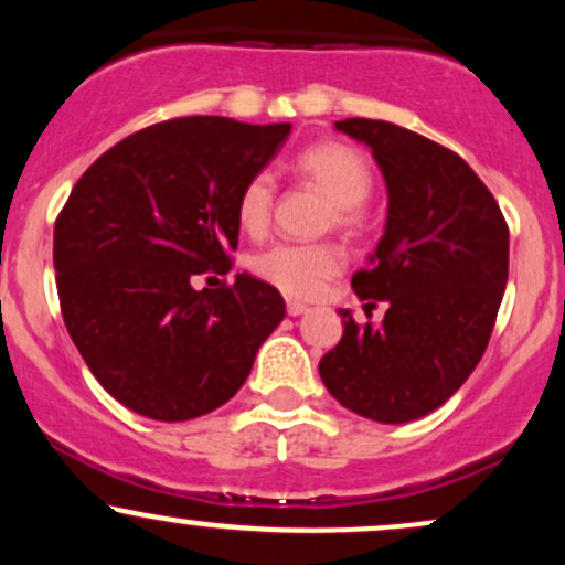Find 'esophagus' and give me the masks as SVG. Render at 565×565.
<instances>
[{"instance_id":"1","label":"esophagus","mask_w":565,"mask_h":565,"mask_svg":"<svg viewBox=\"0 0 565 565\" xmlns=\"http://www.w3.org/2000/svg\"><path fill=\"white\" fill-rule=\"evenodd\" d=\"M287 313H289V316H302V313H308V305L297 302V300H289V302H287Z\"/></svg>"}]
</instances>
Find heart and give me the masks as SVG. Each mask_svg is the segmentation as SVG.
<instances>
[{
	"mask_svg": "<svg viewBox=\"0 0 565 565\" xmlns=\"http://www.w3.org/2000/svg\"><path fill=\"white\" fill-rule=\"evenodd\" d=\"M300 170L310 183H316L337 206V223L355 225L361 206L372 193L374 178L369 161L345 142L323 140L308 146L297 157ZM270 210H274V178L268 172H257L246 180L238 196V225L249 236H260L268 228ZM255 274L270 287L281 289L289 297L319 295L329 278L340 274L342 257L329 244H274L260 252L252 263Z\"/></svg>",
	"mask_w": 565,
	"mask_h": 565,
	"instance_id": "heart-1",
	"label": "heart"
}]
</instances>
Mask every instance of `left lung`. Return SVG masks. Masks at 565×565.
I'll list each match as a JSON object with an SVG mask.
<instances>
[{
    "label": "left lung",
    "mask_w": 565,
    "mask_h": 565,
    "mask_svg": "<svg viewBox=\"0 0 565 565\" xmlns=\"http://www.w3.org/2000/svg\"><path fill=\"white\" fill-rule=\"evenodd\" d=\"M334 129L372 148L385 180V233L353 289L387 310L364 327L340 310L342 340L319 374L350 412L412 423L446 404L481 361L508 287L510 231L489 188L449 148L391 121Z\"/></svg>",
    "instance_id": "8db88e82"
}]
</instances>
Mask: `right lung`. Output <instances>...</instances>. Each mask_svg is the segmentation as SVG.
<instances>
[{
	"instance_id": "add662e5",
	"label": "right lung",
	"mask_w": 565,
	"mask_h": 565,
	"mask_svg": "<svg viewBox=\"0 0 565 565\" xmlns=\"http://www.w3.org/2000/svg\"><path fill=\"white\" fill-rule=\"evenodd\" d=\"M291 125L188 116L129 135L82 174L55 223L53 263L66 329L95 380L159 423L215 412L249 377L287 305L228 270L238 196L270 164Z\"/></svg>"
}]
</instances>
